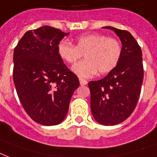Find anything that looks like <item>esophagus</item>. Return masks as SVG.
Instances as JSON below:
<instances>
[{
	"label": "esophagus",
	"instance_id": "esophagus-1",
	"mask_svg": "<svg viewBox=\"0 0 157 157\" xmlns=\"http://www.w3.org/2000/svg\"><path fill=\"white\" fill-rule=\"evenodd\" d=\"M79 82H80V85H82V86L86 85L87 83V81H86L85 79H82V78H79Z\"/></svg>",
	"mask_w": 157,
	"mask_h": 157
}]
</instances>
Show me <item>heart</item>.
Returning <instances> with one entry per match:
<instances>
[{
  "label": "heart",
  "mask_w": 157,
  "mask_h": 157,
  "mask_svg": "<svg viewBox=\"0 0 157 157\" xmlns=\"http://www.w3.org/2000/svg\"><path fill=\"white\" fill-rule=\"evenodd\" d=\"M60 59L74 64L84 56V60L74 65L72 70L80 78H90L98 71L105 75L112 71L120 61L122 47L120 41L101 33L82 35L75 45L62 40L57 46Z\"/></svg>",
  "instance_id": "b5f03b06"
}]
</instances>
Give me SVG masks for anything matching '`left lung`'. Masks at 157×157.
Instances as JSON below:
<instances>
[{"label": "left lung", "instance_id": "8db88e82", "mask_svg": "<svg viewBox=\"0 0 157 157\" xmlns=\"http://www.w3.org/2000/svg\"><path fill=\"white\" fill-rule=\"evenodd\" d=\"M122 42V54L116 67L105 78L90 81L91 110L103 125H115L124 121L135 109L143 81V54L131 33L113 27Z\"/></svg>", "mask_w": 157, "mask_h": 157}]
</instances>
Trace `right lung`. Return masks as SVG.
Instances as JSON below:
<instances>
[{
    "label": "right lung",
    "instance_id": "1",
    "mask_svg": "<svg viewBox=\"0 0 157 157\" xmlns=\"http://www.w3.org/2000/svg\"><path fill=\"white\" fill-rule=\"evenodd\" d=\"M69 34L51 26L29 30L14 51L13 79L24 110L40 124L62 122L79 80L64 64L57 46Z\"/></svg>",
    "mask_w": 157,
    "mask_h": 157
}]
</instances>
